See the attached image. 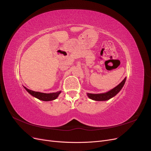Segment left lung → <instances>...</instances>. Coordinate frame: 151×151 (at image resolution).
Returning <instances> with one entry per match:
<instances>
[{"label":"left lung","mask_w":151,"mask_h":151,"mask_svg":"<svg viewBox=\"0 0 151 151\" xmlns=\"http://www.w3.org/2000/svg\"><path fill=\"white\" fill-rule=\"evenodd\" d=\"M126 81V78H125L122 81L120 84H118L115 88H114L113 89L110 90L107 93H101V94H91L88 93V96L89 98L91 99L95 100V101H106V100H108L110 98L115 96L118 93L120 92V91L123 88V85L125 84Z\"/></svg>","instance_id":"8db88e82"}]
</instances>
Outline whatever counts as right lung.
<instances>
[{"label":"right lung","instance_id":"1","mask_svg":"<svg viewBox=\"0 0 151 151\" xmlns=\"http://www.w3.org/2000/svg\"><path fill=\"white\" fill-rule=\"evenodd\" d=\"M24 88L31 95L33 96L45 101H52V100L55 99L61 93V91H58V92L52 93H43L36 92V91H31L28 88H26V87H24Z\"/></svg>","mask_w":151,"mask_h":151}]
</instances>
